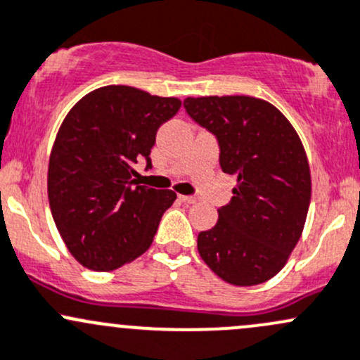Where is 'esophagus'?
Returning <instances> with one entry per match:
<instances>
[{
	"label": "esophagus",
	"mask_w": 360,
	"mask_h": 360,
	"mask_svg": "<svg viewBox=\"0 0 360 360\" xmlns=\"http://www.w3.org/2000/svg\"><path fill=\"white\" fill-rule=\"evenodd\" d=\"M179 200L184 203H196L195 196H186V195H179Z\"/></svg>",
	"instance_id": "34e87169"
}]
</instances>
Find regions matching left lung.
<instances>
[{
	"label": "left lung",
	"mask_w": 360,
	"mask_h": 360,
	"mask_svg": "<svg viewBox=\"0 0 360 360\" xmlns=\"http://www.w3.org/2000/svg\"><path fill=\"white\" fill-rule=\"evenodd\" d=\"M195 122L215 134L219 162L236 176L214 228L198 234L203 262L229 285L269 281L288 262L310 203V167L290 120L253 96L186 98Z\"/></svg>",
	"instance_id": "8db88e82"
}]
</instances>
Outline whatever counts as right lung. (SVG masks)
I'll list each match as a JSON object with an SVG mask.
<instances>
[{"label": "right lung", "mask_w": 360, "mask_h": 360, "mask_svg": "<svg viewBox=\"0 0 360 360\" xmlns=\"http://www.w3.org/2000/svg\"><path fill=\"white\" fill-rule=\"evenodd\" d=\"M179 98L131 86H103L82 96L60 126L48 164V200L63 243L81 266L113 271L150 248L172 190L132 179L139 158L151 167L158 127Z\"/></svg>", "instance_id": "obj_1"}]
</instances>
